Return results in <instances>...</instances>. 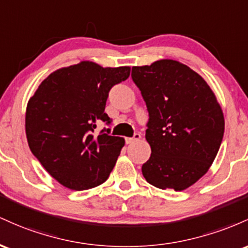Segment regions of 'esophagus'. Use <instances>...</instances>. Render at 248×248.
<instances>
[{
  "instance_id": "obj_1",
  "label": "esophagus",
  "mask_w": 248,
  "mask_h": 248,
  "mask_svg": "<svg viewBox=\"0 0 248 248\" xmlns=\"http://www.w3.org/2000/svg\"><path fill=\"white\" fill-rule=\"evenodd\" d=\"M140 138H141L140 133H135V135H133V137H126V138H125V143L132 144V143H135V141L139 140Z\"/></svg>"
}]
</instances>
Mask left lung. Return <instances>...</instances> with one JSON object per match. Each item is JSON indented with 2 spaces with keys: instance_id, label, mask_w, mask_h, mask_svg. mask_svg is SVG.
Instances as JSON below:
<instances>
[{
  "instance_id": "left-lung-1",
  "label": "left lung",
  "mask_w": 248,
  "mask_h": 248,
  "mask_svg": "<svg viewBox=\"0 0 248 248\" xmlns=\"http://www.w3.org/2000/svg\"><path fill=\"white\" fill-rule=\"evenodd\" d=\"M131 77L149 111L150 159L141 172L149 184L183 191L204 176L220 147L221 107L205 79L173 60L133 66Z\"/></svg>"
}]
</instances>
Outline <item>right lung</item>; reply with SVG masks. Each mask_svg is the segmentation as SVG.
<instances>
[{
	"instance_id": "1",
	"label": "right lung",
	"mask_w": 248,
	"mask_h": 248,
	"mask_svg": "<svg viewBox=\"0 0 248 248\" xmlns=\"http://www.w3.org/2000/svg\"><path fill=\"white\" fill-rule=\"evenodd\" d=\"M130 66L103 68L90 61L61 68L41 82L26 111V133L32 155L60 184L75 191L103 184L125 140L98 135L110 89L127 79Z\"/></svg>"
}]
</instances>
